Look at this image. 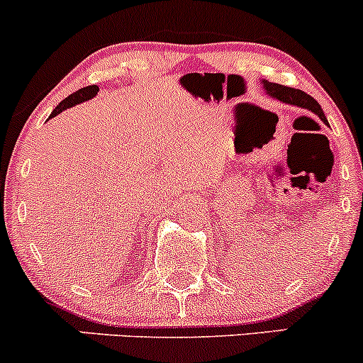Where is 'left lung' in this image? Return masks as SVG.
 <instances>
[{
    "instance_id": "1",
    "label": "left lung",
    "mask_w": 363,
    "mask_h": 363,
    "mask_svg": "<svg viewBox=\"0 0 363 363\" xmlns=\"http://www.w3.org/2000/svg\"><path fill=\"white\" fill-rule=\"evenodd\" d=\"M264 86L267 93H269L272 98H276L282 103H289V105H296V106H301V108L312 110L313 113H317L318 117L325 122V115L324 111H322L320 105H318L310 94H306L305 91L294 89V87H288L282 84H276V82H267V81H264Z\"/></svg>"
}]
</instances>
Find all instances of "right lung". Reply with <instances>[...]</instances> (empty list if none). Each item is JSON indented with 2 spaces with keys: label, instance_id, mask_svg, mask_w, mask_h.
<instances>
[{
  "label": "right lung",
  "instance_id": "obj_1",
  "mask_svg": "<svg viewBox=\"0 0 363 363\" xmlns=\"http://www.w3.org/2000/svg\"><path fill=\"white\" fill-rule=\"evenodd\" d=\"M96 93H98V86H87V87H82V89L75 91L74 94H70L69 98H65V99H63L62 103H60V105L57 106V108L53 110V113L50 115V118L57 117V115H58V113H62L63 110L70 108V106L77 105V103H81V101H86V99L93 98L94 94H96Z\"/></svg>",
  "mask_w": 363,
  "mask_h": 363
}]
</instances>
